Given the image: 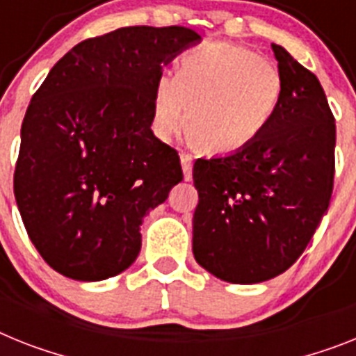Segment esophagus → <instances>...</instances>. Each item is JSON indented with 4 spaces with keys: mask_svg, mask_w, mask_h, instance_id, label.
I'll return each instance as SVG.
<instances>
[{
    "mask_svg": "<svg viewBox=\"0 0 356 356\" xmlns=\"http://www.w3.org/2000/svg\"><path fill=\"white\" fill-rule=\"evenodd\" d=\"M181 164H183L184 181H192V170H193V159L190 154H181Z\"/></svg>",
    "mask_w": 356,
    "mask_h": 356,
    "instance_id": "esophagus-1",
    "label": "esophagus"
}]
</instances>
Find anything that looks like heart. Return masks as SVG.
Masks as SVG:
<instances>
[{
	"instance_id": "b5f03b06",
	"label": "heart",
	"mask_w": 356,
	"mask_h": 356,
	"mask_svg": "<svg viewBox=\"0 0 356 356\" xmlns=\"http://www.w3.org/2000/svg\"><path fill=\"white\" fill-rule=\"evenodd\" d=\"M282 92L279 68L253 50L202 44L181 56L177 74L157 76L152 128L161 141H172L192 120L193 136L210 154H235L266 132Z\"/></svg>"
}]
</instances>
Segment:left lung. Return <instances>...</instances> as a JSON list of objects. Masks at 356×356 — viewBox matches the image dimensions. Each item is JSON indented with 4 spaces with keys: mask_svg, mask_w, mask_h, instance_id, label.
Wrapping results in <instances>:
<instances>
[{
    "mask_svg": "<svg viewBox=\"0 0 356 356\" xmlns=\"http://www.w3.org/2000/svg\"><path fill=\"white\" fill-rule=\"evenodd\" d=\"M284 83L275 119L235 154L197 159L193 257L217 279L257 284L302 255L330 206L335 118L315 74L271 44Z\"/></svg>",
    "mask_w": 356,
    "mask_h": 356,
    "instance_id": "obj_1",
    "label": "left lung"
}]
</instances>
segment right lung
Masks as SVG:
<instances>
[{
    "label": "right lung",
    "instance_id": "add662e5",
    "mask_svg": "<svg viewBox=\"0 0 356 356\" xmlns=\"http://www.w3.org/2000/svg\"><path fill=\"white\" fill-rule=\"evenodd\" d=\"M186 26H124L81 41L52 67L21 124L14 195L32 244L68 279L132 266L146 213L183 181L152 132L155 79L199 43Z\"/></svg>",
    "mask_w": 356,
    "mask_h": 356
}]
</instances>
